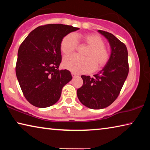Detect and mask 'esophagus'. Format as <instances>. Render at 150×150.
I'll use <instances>...</instances> for the list:
<instances>
[{
	"instance_id": "obj_1",
	"label": "esophagus",
	"mask_w": 150,
	"mask_h": 150,
	"mask_svg": "<svg viewBox=\"0 0 150 150\" xmlns=\"http://www.w3.org/2000/svg\"><path fill=\"white\" fill-rule=\"evenodd\" d=\"M71 75H72L73 77H75L76 76H77V75L76 74V73H71Z\"/></svg>"
}]
</instances>
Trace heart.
<instances>
[{"label":"heart","instance_id":"1","mask_svg":"<svg viewBox=\"0 0 150 150\" xmlns=\"http://www.w3.org/2000/svg\"><path fill=\"white\" fill-rule=\"evenodd\" d=\"M83 44L89 47L85 56L82 57L72 54L63 58L64 68L76 73H87L92 71L96 65L100 68L107 63L109 59L108 51L105 46V42L100 35L95 34H86L80 37ZM78 47V42L75 35L67 34L62 40L60 50L64 54L74 52Z\"/></svg>","mask_w":150,"mask_h":150}]
</instances>
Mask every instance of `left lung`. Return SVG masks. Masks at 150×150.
<instances>
[{"label":"left lung","mask_w":150,"mask_h":150,"mask_svg":"<svg viewBox=\"0 0 150 150\" xmlns=\"http://www.w3.org/2000/svg\"><path fill=\"white\" fill-rule=\"evenodd\" d=\"M98 32L110 44V57L103 69L94 75V77L81 75L83 84L77 91L80 102L91 109H103L110 105L118 97L129 71L125 44L110 33L100 30Z\"/></svg>","instance_id":"8db88e82"}]
</instances>
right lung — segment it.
<instances>
[{
  "label": "right lung",
  "mask_w": 150,
  "mask_h": 150,
  "mask_svg": "<svg viewBox=\"0 0 150 150\" xmlns=\"http://www.w3.org/2000/svg\"><path fill=\"white\" fill-rule=\"evenodd\" d=\"M79 28L61 24L37 27L18 49L17 79L25 98L36 107L46 108L59 100L63 87L72 79L69 71L59 70L62 40Z\"/></svg>",
  "instance_id": "obj_1"
}]
</instances>
